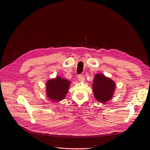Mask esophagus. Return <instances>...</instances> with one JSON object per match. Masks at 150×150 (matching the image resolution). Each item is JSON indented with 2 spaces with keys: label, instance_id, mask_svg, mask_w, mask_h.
Here are the masks:
<instances>
[{
  "label": "esophagus",
  "instance_id": "34e87169",
  "mask_svg": "<svg viewBox=\"0 0 150 150\" xmlns=\"http://www.w3.org/2000/svg\"><path fill=\"white\" fill-rule=\"evenodd\" d=\"M78 78L79 81H84V76L83 74H79Z\"/></svg>",
  "mask_w": 150,
  "mask_h": 150
}]
</instances>
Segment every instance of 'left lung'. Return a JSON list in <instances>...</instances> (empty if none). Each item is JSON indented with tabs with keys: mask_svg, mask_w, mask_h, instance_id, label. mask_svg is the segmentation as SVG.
Returning <instances> with one entry per match:
<instances>
[{
	"mask_svg": "<svg viewBox=\"0 0 150 150\" xmlns=\"http://www.w3.org/2000/svg\"><path fill=\"white\" fill-rule=\"evenodd\" d=\"M116 88L114 81L102 74L95 75L93 89L94 96L98 102L106 103L112 98Z\"/></svg>",
	"mask_w": 150,
	"mask_h": 150,
	"instance_id": "8db88e82",
	"label": "left lung"
}]
</instances>
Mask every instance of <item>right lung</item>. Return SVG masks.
<instances>
[{"instance_id":"1","label":"right lung","mask_w":150,"mask_h":150,"mask_svg":"<svg viewBox=\"0 0 150 150\" xmlns=\"http://www.w3.org/2000/svg\"><path fill=\"white\" fill-rule=\"evenodd\" d=\"M71 81L57 76L56 78L49 79L46 83L47 97L54 102H59L66 96Z\"/></svg>"}]
</instances>
